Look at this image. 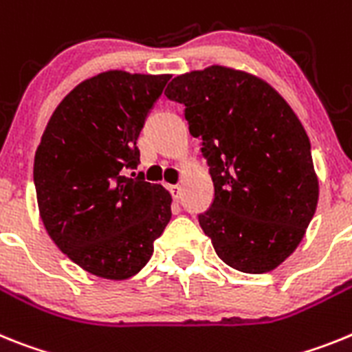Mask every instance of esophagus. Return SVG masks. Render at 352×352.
I'll use <instances>...</instances> for the list:
<instances>
[{
  "instance_id": "34e87169",
  "label": "esophagus",
  "mask_w": 352,
  "mask_h": 352,
  "mask_svg": "<svg viewBox=\"0 0 352 352\" xmlns=\"http://www.w3.org/2000/svg\"><path fill=\"white\" fill-rule=\"evenodd\" d=\"M170 193H172V197L175 198V200H179L180 195H182V188H180L179 184L175 186H170Z\"/></svg>"
}]
</instances>
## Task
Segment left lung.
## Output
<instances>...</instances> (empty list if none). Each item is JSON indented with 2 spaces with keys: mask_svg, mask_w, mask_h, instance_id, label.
<instances>
[{
  "mask_svg": "<svg viewBox=\"0 0 352 352\" xmlns=\"http://www.w3.org/2000/svg\"><path fill=\"white\" fill-rule=\"evenodd\" d=\"M168 99L186 106L214 184L198 216L218 256L241 273H269L310 225L319 179L310 140L287 100L264 79L210 65L172 79Z\"/></svg>",
  "mask_w": 352,
  "mask_h": 352,
  "instance_id": "left-lung-1",
  "label": "left lung"
}]
</instances>
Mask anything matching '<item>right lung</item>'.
Instances as JSON below:
<instances>
[{"instance_id": "right-lung-1", "label": "right lung", "mask_w": 352, "mask_h": 352, "mask_svg": "<svg viewBox=\"0 0 352 352\" xmlns=\"http://www.w3.org/2000/svg\"><path fill=\"white\" fill-rule=\"evenodd\" d=\"M170 74L108 70L85 79L49 118L35 152L36 204L49 237L70 261L127 280L151 261L172 218V195L129 170L145 118Z\"/></svg>"}]
</instances>
